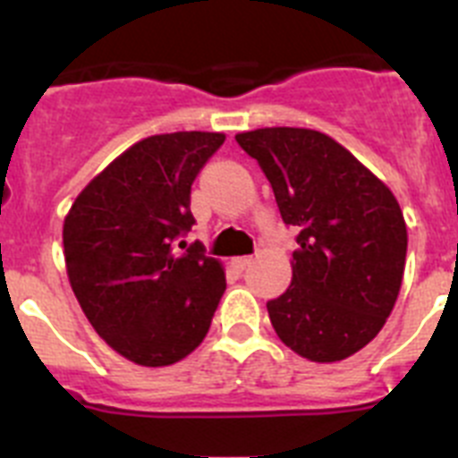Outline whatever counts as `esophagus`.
Returning a JSON list of instances; mask_svg holds the SVG:
<instances>
[{
  "instance_id": "obj_1",
  "label": "esophagus",
  "mask_w": 458,
  "mask_h": 458,
  "mask_svg": "<svg viewBox=\"0 0 458 458\" xmlns=\"http://www.w3.org/2000/svg\"><path fill=\"white\" fill-rule=\"evenodd\" d=\"M250 264H252V257H233L232 259V266L236 270H245Z\"/></svg>"
}]
</instances>
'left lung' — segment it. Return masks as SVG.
<instances>
[{
	"label": "left lung",
	"mask_w": 458,
	"mask_h": 458,
	"mask_svg": "<svg viewBox=\"0 0 458 458\" xmlns=\"http://www.w3.org/2000/svg\"><path fill=\"white\" fill-rule=\"evenodd\" d=\"M236 141L264 169L284 225L298 229L291 286L266 305L275 333L311 362L358 353L402 289L408 233L399 201L318 131L259 128Z\"/></svg>",
	"instance_id": "1"
}]
</instances>
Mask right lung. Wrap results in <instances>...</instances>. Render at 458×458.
I'll return each mask as SVG.
<instances>
[{"mask_svg":"<svg viewBox=\"0 0 458 458\" xmlns=\"http://www.w3.org/2000/svg\"><path fill=\"white\" fill-rule=\"evenodd\" d=\"M222 141V132L199 131L137 141L64 220L72 293L93 330L135 365L167 367L192 353L226 289L201 242L176 245L194 225L190 188Z\"/></svg>","mask_w":458,"mask_h":458,"instance_id":"1","label":"right lung"}]
</instances>
